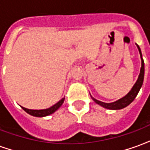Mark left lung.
Returning <instances> with one entry per match:
<instances>
[{
	"label": "left lung",
	"mask_w": 150,
	"mask_h": 150,
	"mask_svg": "<svg viewBox=\"0 0 150 150\" xmlns=\"http://www.w3.org/2000/svg\"><path fill=\"white\" fill-rule=\"evenodd\" d=\"M137 46V48L139 50V52H140V54H141V59H142V67H141V71H140V75H139V77L137 79V80L136 82V83L134 84V86L132 87V88L131 89V91H129L128 94L126 95L125 96H124L121 99H120L119 100L116 101V102H113V103H104V102H101L100 100H97L94 98L93 100L96 103V104H100L101 106H103L105 108H108V109H112V110H117V109H121V108H125L126 106H128L129 104H131L132 101L134 100V99L137 96V95L138 94L140 89L142 88V83H143V80H144V75H145V66H144V60L142 59V51H141V49L139 47L138 45Z\"/></svg>",
	"instance_id": "left-lung-1"
}]
</instances>
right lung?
<instances>
[{"label":"right lung","mask_w":150,"mask_h":150,"mask_svg":"<svg viewBox=\"0 0 150 150\" xmlns=\"http://www.w3.org/2000/svg\"><path fill=\"white\" fill-rule=\"evenodd\" d=\"M64 99L65 98H62L61 100H59L57 104H55L54 105H53L52 107L49 108H46V109H42V110H33V109H28V108H25L24 107L22 108V109L24 111H25L26 112L29 113L30 115L34 116H38V117H42V116H48L50 114H52L53 112H54L58 108H60V106L62 105L63 101H64Z\"/></svg>","instance_id":"add662e5"}]
</instances>
